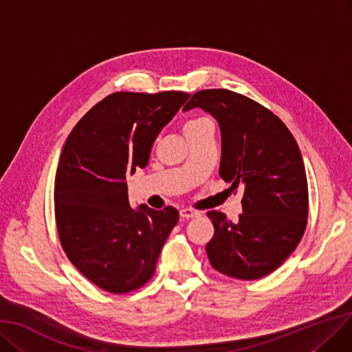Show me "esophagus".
<instances>
[{"label":"esophagus","instance_id":"obj_1","mask_svg":"<svg viewBox=\"0 0 352 352\" xmlns=\"http://www.w3.org/2000/svg\"><path fill=\"white\" fill-rule=\"evenodd\" d=\"M199 215H201V212H199V210H196V209H190V208L180 209V217L184 218V219L196 218V217H199Z\"/></svg>","mask_w":352,"mask_h":352}]
</instances>
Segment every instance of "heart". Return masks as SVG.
Masks as SVG:
<instances>
[{
  "instance_id": "1",
  "label": "heart",
  "mask_w": 352,
  "mask_h": 352,
  "mask_svg": "<svg viewBox=\"0 0 352 352\" xmlns=\"http://www.w3.org/2000/svg\"><path fill=\"white\" fill-rule=\"evenodd\" d=\"M205 122H210L209 120L204 118V117H198V118H192V120H188L185 124H184V133H188L196 127H199V125L205 124Z\"/></svg>"
}]
</instances>
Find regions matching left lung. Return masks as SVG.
I'll return each mask as SVG.
<instances>
[{
	"instance_id": "1",
	"label": "left lung",
	"mask_w": 352,
	"mask_h": 352,
	"mask_svg": "<svg viewBox=\"0 0 352 352\" xmlns=\"http://www.w3.org/2000/svg\"><path fill=\"white\" fill-rule=\"evenodd\" d=\"M199 107L218 120L222 135L219 176L241 188L238 221L209 210L215 234L206 244L214 269L238 280L274 272L300 243L309 193L302 154L285 122L270 109L230 89L195 92L184 111Z\"/></svg>"
}]
</instances>
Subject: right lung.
<instances>
[{
    "label": "right lung",
    "instance_id": "right-lung-1",
    "mask_svg": "<svg viewBox=\"0 0 352 352\" xmlns=\"http://www.w3.org/2000/svg\"><path fill=\"white\" fill-rule=\"evenodd\" d=\"M190 95L116 92L92 107L66 138L54 177V218L69 261L114 294L153 277L179 210L129 204L125 177L148 163L151 146Z\"/></svg>",
    "mask_w": 352,
    "mask_h": 352
}]
</instances>
